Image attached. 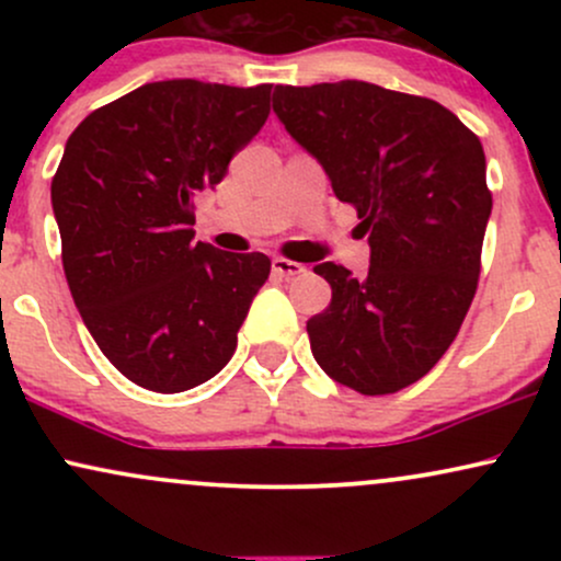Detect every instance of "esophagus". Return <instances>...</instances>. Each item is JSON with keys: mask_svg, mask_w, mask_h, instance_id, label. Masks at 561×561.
I'll list each match as a JSON object with an SVG mask.
<instances>
[{"mask_svg": "<svg viewBox=\"0 0 561 561\" xmlns=\"http://www.w3.org/2000/svg\"><path fill=\"white\" fill-rule=\"evenodd\" d=\"M272 272L279 276V279H295V276H300L302 272H306V268H302L300 263L276 255V259L272 261Z\"/></svg>", "mask_w": 561, "mask_h": 561, "instance_id": "obj_1", "label": "esophagus"}]
</instances>
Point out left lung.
Segmentation results:
<instances>
[{"label": "left lung", "instance_id": "obj_1", "mask_svg": "<svg viewBox=\"0 0 561 561\" xmlns=\"http://www.w3.org/2000/svg\"><path fill=\"white\" fill-rule=\"evenodd\" d=\"M274 113L324 165L369 231V274L313 266L332 302L308 319L334 382L388 396L427 375L459 334L493 197L478 134L440 102L366 81L276 87Z\"/></svg>", "mask_w": 561, "mask_h": 561}]
</instances>
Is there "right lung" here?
I'll use <instances>...</instances> for the list:
<instances>
[{"label": "right lung", "instance_id": "right-lung-1", "mask_svg": "<svg viewBox=\"0 0 561 561\" xmlns=\"http://www.w3.org/2000/svg\"><path fill=\"white\" fill-rule=\"evenodd\" d=\"M268 96L272 83H145L68 137L53 179L62 268L94 343L139 388L184 392L234 356L272 261L192 240V199L261 131Z\"/></svg>", "mask_w": 561, "mask_h": 561}]
</instances>
